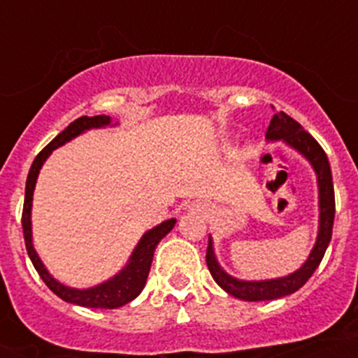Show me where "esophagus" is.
I'll use <instances>...</instances> for the list:
<instances>
[{
  "label": "esophagus",
  "instance_id": "obj_1",
  "mask_svg": "<svg viewBox=\"0 0 358 358\" xmlns=\"http://www.w3.org/2000/svg\"><path fill=\"white\" fill-rule=\"evenodd\" d=\"M203 212H205V210H203Z\"/></svg>",
  "mask_w": 358,
  "mask_h": 358
}]
</instances>
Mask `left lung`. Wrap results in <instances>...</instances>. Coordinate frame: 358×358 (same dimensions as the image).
<instances>
[{"label":"left lung","instance_id":"1","mask_svg":"<svg viewBox=\"0 0 358 358\" xmlns=\"http://www.w3.org/2000/svg\"><path fill=\"white\" fill-rule=\"evenodd\" d=\"M265 139L268 143L282 141L291 150L298 152L314 169L317 176V189H319V231H317L315 245L308 253V259L301 264L300 268L291 272L288 275L275 279H262V281H245V279L233 278L220 267L219 260L213 250V239L208 236V248H206V265L212 274L213 281L220 286L226 293L233 294L234 298L245 301H264L278 300V298L288 296L294 293L310 279L314 271L319 267L327 245L333 236L334 222V187L333 176H331L329 160L326 153L320 148L319 143L303 131L296 120L291 119L285 112H275L272 117L271 125L265 132Z\"/></svg>","mask_w":358,"mask_h":358}]
</instances>
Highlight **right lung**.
<instances>
[{"instance_id":"obj_1","label":"right lung","mask_w":358,"mask_h":358,"mask_svg":"<svg viewBox=\"0 0 358 358\" xmlns=\"http://www.w3.org/2000/svg\"><path fill=\"white\" fill-rule=\"evenodd\" d=\"M119 122H112L108 115H94V117H80V119L73 120L72 124H69V127L65 131H62L46 148L43 150L38 157L34 158L31 165V171H29L27 182H25V200H24V212H22V229H24V239H25V248H27L29 259H31L32 265L38 271V274L41 275L44 285L53 291L57 296H60L64 301L69 303L80 305V307L87 308H119L122 305L129 303V301L134 300L136 296H139L143 288L146 285V279H148L150 267H152L153 262V253L157 248L158 243L165 238L172 229H174L176 219L164 220L162 224L155 226L153 229L146 231L141 236V239L138 241V245L132 250L131 257H129L127 264L117 272L113 278L106 279V281L99 282L96 286H91V288H70V286L64 285L58 279H55L53 275L48 272V268L44 267L43 260L39 259L38 252H36L34 245H32V196H34V187L38 182V176L44 162L48 160L53 150L60 148L65 143L72 141L77 136L84 134L86 131L91 129H101L108 127V125H117Z\"/></svg>"}]
</instances>
